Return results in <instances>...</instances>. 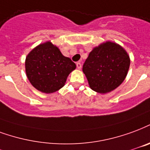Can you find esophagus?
Wrapping results in <instances>:
<instances>
[{
	"mask_svg": "<svg viewBox=\"0 0 150 150\" xmlns=\"http://www.w3.org/2000/svg\"><path fill=\"white\" fill-rule=\"evenodd\" d=\"M76 67H77V68H78V69H81V67H82V64H81L79 62H78V63H76Z\"/></svg>",
	"mask_w": 150,
	"mask_h": 150,
	"instance_id": "34e87169",
	"label": "esophagus"
}]
</instances>
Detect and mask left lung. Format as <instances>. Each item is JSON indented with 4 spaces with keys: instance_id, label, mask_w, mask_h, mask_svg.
Segmentation results:
<instances>
[{
    "instance_id": "8db88e82",
    "label": "left lung",
    "mask_w": 150,
    "mask_h": 150,
    "mask_svg": "<svg viewBox=\"0 0 150 150\" xmlns=\"http://www.w3.org/2000/svg\"><path fill=\"white\" fill-rule=\"evenodd\" d=\"M130 60L120 45L106 42L90 52L83 66V71L90 87L105 94L117 88L126 78Z\"/></svg>"
}]
</instances>
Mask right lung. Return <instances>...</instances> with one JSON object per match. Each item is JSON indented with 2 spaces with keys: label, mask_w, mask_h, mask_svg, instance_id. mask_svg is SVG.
Listing matches in <instances>:
<instances>
[{
  "label": "right lung",
  "mask_w": 150,
  "mask_h": 150,
  "mask_svg": "<svg viewBox=\"0 0 150 150\" xmlns=\"http://www.w3.org/2000/svg\"><path fill=\"white\" fill-rule=\"evenodd\" d=\"M75 67V63L49 41L35 47L25 60L26 75L31 84L47 94L62 88Z\"/></svg>",
  "instance_id": "1"
}]
</instances>
